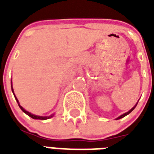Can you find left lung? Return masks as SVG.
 <instances>
[{
	"mask_svg": "<svg viewBox=\"0 0 154 154\" xmlns=\"http://www.w3.org/2000/svg\"><path fill=\"white\" fill-rule=\"evenodd\" d=\"M136 106H137V104H136L135 106H134V107H133L132 109H131V110H129V111H128V112H126V113H125V114H124V115H122V116H119V117H118V118H117V119H121V118H123V117H125V116H127V115H129V114L130 113V112H131V111H133V110H134V108H135Z\"/></svg>",
	"mask_w": 154,
	"mask_h": 154,
	"instance_id": "8db88e82",
	"label": "left lung"
}]
</instances>
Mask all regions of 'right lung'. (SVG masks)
I'll use <instances>...</instances> for the list:
<instances>
[{"mask_svg": "<svg viewBox=\"0 0 154 154\" xmlns=\"http://www.w3.org/2000/svg\"><path fill=\"white\" fill-rule=\"evenodd\" d=\"M11 90H12V91H13L12 85H11ZM13 93H14V91H13ZM15 99H16L17 102H18V105H19V106H20V109L23 110V112H25L26 115H28L29 116H30V117H31V118H33V119H48V118H51V117H53V115H52V116H48H48H44V117H43V116H35V115H33V114L29 113V112H28L27 110H25V109H24V108H23V107H22L20 105V104H19V101H18V100H17V98H16V97H15Z\"/></svg>", "mask_w": 154, "mask_h": 154, "instance_id": "obj_1", "label": "right lung"}]
</instances>
